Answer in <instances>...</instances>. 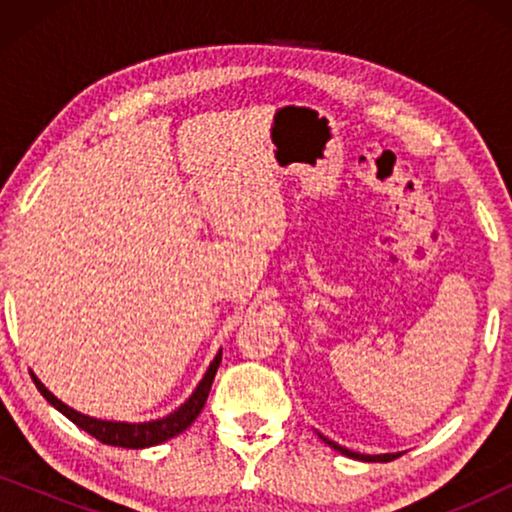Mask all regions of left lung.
Wrapping results in <instances>:
<instances>
[{
	"label": "left lung",
	"mask_w": 512,
	"mask_h": 512,
	"mask_svg": "<svg viewBox=\"0 0 512 512\" xmlns=\"http://www.w3.org/2000/svg\"><path fill=\"white\" fill-rule=\"evenodd\" d=\"M319 433V431H317ZM319 438L324 440L326 445H331L335 452H340V454H345V457H352V459H359V461H391V459H396L398 454L401 452H389V454H361V452H352V450H347V447H342V445H338V443H333L331 438H326V436H321L319 433Z\"/></svg>",
	"instance_id": "8db88e82"
}]
</instances>
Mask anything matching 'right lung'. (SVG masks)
Instances as JSON below:
<instances>
[{
	"mask_svg": "<svg viewBox=\"0 0 512 512\" xmlns=\"http://www.w3.org/2000/svg\"><path fill=\"white\" fill-rule=\"evenodd\" d=\"M221 363V349L219 354L214 356V361L209 363L207 373L202 380L198 382V387L193 389V394L186 398L184 403L179 405L177 410L170 412V415L160 417V419H151V422H111V419H97L90 415H83V412L69 408L67 403H62L58 396H53L51 391L44 387V382L39 380L37 375L32 373V380L37 384V389L41 391V396L46 398L48 403L53 405L55 410H60L69 422H74L79 429H83L90 436L100 440L104 445H114V447H128V450H142V447H153L165 443L174 436H179L181 431H186L188 426L195 422V417L200 415L202 408H205L209 389H212L214 375L219 370Z\"/></svg>",
	"mask_w": 512,
	"mask_h": 512,
	"instance_id": "1",
	"label": "right lung"
}]
</instances>
